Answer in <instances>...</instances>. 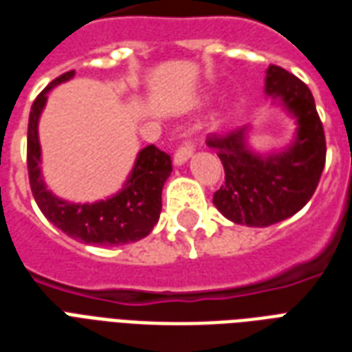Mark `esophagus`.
Here are the masks:
<instances>
[{
  "instance_id": "obj_1",
  "label": "esophagus",
  "mask_w": 352,
  "mask_h": 352,
  "mask_svg": "<svg viewBox=\"0 0 352 352\" xmlns=\"http://www.w3.org/2000/svg\"><path fill=\"white\" fill-rule=\"evenodd\" d=\"M192 153H194V143H192L190 139H186V141H183V145L179 146V148L175 151V156H173L175 166H181V164H184V162L190 158Z\"/></svg>"
}]
</instances>
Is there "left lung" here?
<instances>
[{"label": "left lung", "mask_w": 352, "mask_h": 352, "mask_svg": "<svg viewBox=\"0 0 352 352\" xmlns=\"http://www.w3.org/2000/svg\"><path fill=\"white\" fill-rule=\"evenodd\" d=\"M265 94L296 116L298 131L288 148L270 156L251 153L245 141L247 126L211 133L206 141L224 166L214 207L228 221L258 228L298 213L317 190L326 162L324 128L307 85L279 65H270Z\"/></svg>", "instance_id": "obj_1"}]
</instances>
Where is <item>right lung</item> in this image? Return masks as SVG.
Listing matches in <instances>:
<instances>
[{
    "instance_id": "right-lung-1",
    "label": "right lung",
    "mask_w": 352,
    "mask_h": 352,
    "mask_svg": "<svg viewBox=\"0 0 352 352\" xmlns=\"http://www.w3.org/2000/svg\"><path fill=\"white\" fill-rule=\"evenodd\" d=\"M75 72H67L50 82L35 98L28 122V175L30 186L41 213L56 228L77 241L90 245H126L139 241L153 232L160 219L162 188L171 173V158L158 146L148 145L138 154L124 188L113 198L96 204H72L47 190L41 177V146L37 135L39 116L47 103L49 90L69 80Z\"/></svg>"
}]
</instances>
